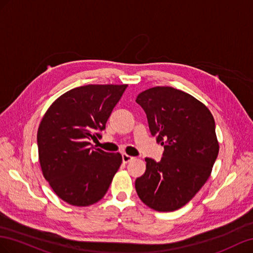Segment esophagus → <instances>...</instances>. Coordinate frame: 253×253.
Here are the masks:
<instances>
[{"label": "esophagus", "mask_w": 253, "mask_h": 253, "mask_svg": "<svg viewBox=\"0 0 253 253\" xmlns=\"http://www.w3.org/2000/svg\"><path fill=\"white\" fill-rule=\"evenodd\" d=\"M122 159H123V162L127 163V162H129V161H131L132 159H133V157L129 156V155H127V154H123V155H122Z\"/></svg>", "instance_id": "esophagus-1"}]
</instances>
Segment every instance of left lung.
<instances>
[{
  "label": "left lung",
  "instance_id": "8db88e82",
  "mask_svg": "<svg viewBox=\"0 0 253 253\" xmlns=\"http://www.w3.org/2000/svg\"><path fill=\"white\" fill-rule=\"evenodd\" d=\"M145 111L151 135L164 146L159 162L146 158L136 178L140 199L159 212L185 206L211 175L219 145L212 113L198 99L171 86H155L136 97Z\"/></svg>",
  "mask_w": 253,
  "mask_h": 253
}]
</instances>
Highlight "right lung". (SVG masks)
Listing matches in <instances>:
<instances>
[{
  "mask_svg": "<svg viewBox=\"0 0 253 253\" xmlns=\"http://www.w3.org/2000/svg\"><path fill=\"white\" fill-rule=\"evenodd\" d=\"M127 84H88L64 93L49 106L37 133L43 177L69 205L102 199L122 164L120 153L91 147L100 138Z\"/></svg>",
  "mask_w": 253,
  "mask_h": 253,
  "instance_id": "add662e5",
  "label": "right lung"
}]
</instances>
